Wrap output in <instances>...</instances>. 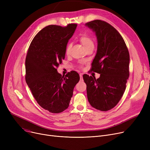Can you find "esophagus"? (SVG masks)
I'll return each instance as SVG.
<instances>
[{"mask_svg": "<svg viewBox=\"0 0 150 150\" xmlns=\"http://www.w3.org/2000/svg\"><path fill=\"white\" fill-rule=\"evenodd\" d=\"M80 80H83V74H80Z\"/></svg>", "mask_w": 150, "mask_h": 150, "instance_id": "esophagus-1", "label": "esophagus"}]
</instances>
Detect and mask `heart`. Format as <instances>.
<instances>
[{
    "label": "heart",
    "instance_id": "1",
    "mask_svg": "<svg viewBox=\"0 0 150 150\" xmlns=\"http://www.w3.org/2000/svg\"><path fill=\"white\" fill-rule=\"evenodd\" d=\"M79 41L80 43L83 45V47L86 49H88V48L94 46L93 41L92 40V39L86 33L83 34L79 38ZM71 50V44H69L66 45V49H65V53L66 54H69Z\"/></svg>",
    "mask_w": 150,
    "mask_h": 150
}]
</instances>
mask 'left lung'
Here are the masks:
<instances>
[{
	"label": "left lung",
	"mask_w": 150,
	"mask_h": 150,
	"mask_svg": "<svg viewBox=\"0 0 150 150\" xmlns=\"http://www.w3.org/2000/svg\"><path fill=\"white\" fill-rule=\"evenodd\" d=\"M86 25L95 31L97 51L91 71L100 74L96 79L83 75L90 105L101 111L114 108L120 100L129 75V54L124 39L108 22L94 20Z\"/></svg>",
	"instance_id": "8db88e82"
}]
</instances>
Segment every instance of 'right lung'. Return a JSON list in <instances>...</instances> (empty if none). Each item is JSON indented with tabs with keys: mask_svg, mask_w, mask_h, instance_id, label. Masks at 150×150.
Returning a JSON list of instances; mask_svg holds the SVG:
<instances>
[{
	"mask_svg": "<svg viewBox=\"0 0 150 150\" xmlns=\"http://www.w3.org/2000/svg\"><path fill=\"white\" fill-rule=\"evenodd\" d=\"M76 26L45 27L34 37L27 53L26 83L39 106L52 113H60L69 107L80 80L75 71L62 76L57 69L65 58L66 47Z\"/></svg>",
	"mask_w": 150,
	"mask_h": 150,
	"instance_id": "obj_1",
	"label": "right lung"
}]
</instances>
